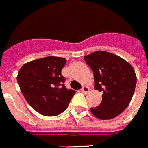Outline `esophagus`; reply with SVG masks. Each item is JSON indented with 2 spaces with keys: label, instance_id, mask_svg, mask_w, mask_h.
I'll list each match as a JSON object with an SVG mask.
<instances>
[{
  "label": "esophagus",
  "instance_id": "esophagus-1",
  "mask_svg": "<svg viewBox=\"0 0 148 148\" xmlns=\"http://www.w3.org/2000/svg\"><path fill=\"white\" fill-rule=\"evenodd\" d=\"M81 92L82 93H84V94H88L89 93V91H90V88L88 87V86H83L82 88H81Z\"/></svg>",
  "mask_w": 148,
  "mask_h": 148
}]
</instances>
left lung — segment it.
<instances>
[{
	"label": "left lung",
	"instance_id": "obj_1",
	"mask_svg": "<svg viewBox=\"0 0 148 148\" xmlns=\"http://www.w3.org/2000/svg\"><path fill=\"white\" fill-rule=\"evenodd\" d=\"M94 72L95 90L103 93L101 103L91 108L101 120L117 116L128 107L134 93L137 77L132 66L116 54L96 51L84 57Z\"/></svg>",
	"mask_w": 148,
	"mask_h": 148
}]
</instances>
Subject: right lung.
I'll return each mask as SVG.
<instances>
[{
  "label": "right lung",
  "mask_w": 148,
  "mask_h": 148,
  "mask_svg": "<svg viewBox=\"0 0 148 148\" xmlns=\"http://www.w3.org/2000/svg\"><path fill=\"white\" fill-rule=\"evenodd\" d=\"M67 60L49 56L27 62L21 67L17 81L27 102L46 116H58L67 109L75 90L67 89L62 69Z\"/></svg>",
  "instance_id": "obj_1"
}]
</instances>
